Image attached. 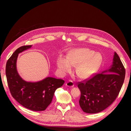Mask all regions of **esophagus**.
<instances>
[{
	"label": "esophagus",
	"mask_w": 131,
	"mask_h": 131,
	"mask_svg": "<svg viewBox=\"0 0 131 131\" xmlns=\"http://www.w3.org/2000/svg\"><path fill=\"white\" fill-rule=\"evenodd\" d=\"M66 85L67 86L69 87V88H73V87H74V83L72 81H71V80L67 81L66 82Z\"/></svg>",
	"instance_id": "esophagus-1"
}]
</instances>
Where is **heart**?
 I'll list each match as a JSON object with an SVG mask.
<instances>
[{
	"instance_id": "b5f03b06",
	"label": "heart",
	"mask_w": 131,
	"mask_h": 131,
	"mask_svg": "<svg viewBox=\"0 0 131 131\" xmlns=\"http://www.w3.org/2000/svg\"><path fill=\"white\" fill-rule=\"evenodd\" d=\"M103 62L102 55L87 48H80L70 51L66 58L59 56L57 61L58 68L63 73L75 67L77 76L83 80L91 79L100 69Z\"/></svg>"
}]
</instances>
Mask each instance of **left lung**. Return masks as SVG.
<instances>
[{"instance_id":"1","label":"left lung","mask_w":131,"mask_h":131,"mask_svg":"<svg viewBox=\"0 0 131 131\" xmlns=\"http://www.w3.org/2000/svg\"><path fill=\"white\" fill-rule=\"evenodd\" d=\"M125 77V69L115 52L110 68L91 79L78 83L81 91L79 105L83 112L95 114L113 103L119 93Z\"/></svg>"}]
</instances>
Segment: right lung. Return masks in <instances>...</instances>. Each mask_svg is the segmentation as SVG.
<instances>
[{
	"instance_id": "add662e5",
	"label": "right lung",
	"mask_w": 131,
	"mask_h": 131,
	"mask_svg": "<svg viewBox=\"0 0 131 131\" xmlns=\"http://www.w3.org/2000/svg\"><path fill=\"white\" fill-rule=\"evenodd\" d=\"M32 45L19 47L7 61L6 76L12 96L25 108L33 111H43L52 102L57 89L64 83L62 79L47 77L37 82L26 81L19 75L16 67L18 54Z\"/></svg>"
}]
</instances>
